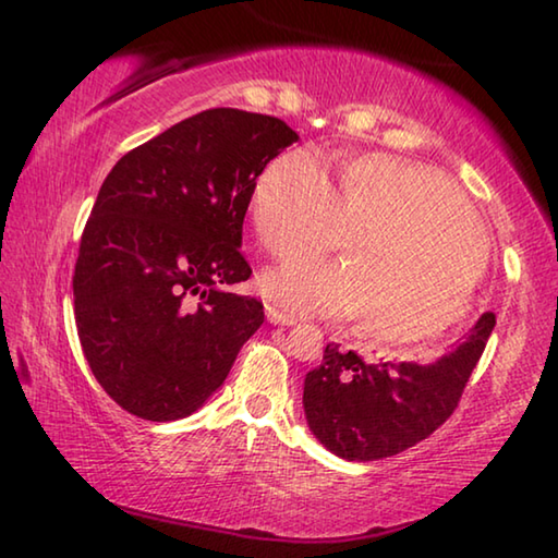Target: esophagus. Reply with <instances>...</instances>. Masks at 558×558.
<instances>
[{
  "mask_svg": "<svg viewBox=\"0 0 558 558\" xmlns=\"http://www.w3.org/2000/svg\"><path fill=\"white\" fill-rule=\"evenodd\" d=\"M266 317H268V323L270 325H280V327H292L298 323L295 317H290V315H286V313H280L278 307H272V305H268L266 307Z\"/></svg>",
  "mask_w": 558,
  "mask_h": 558,
  "instance_id": "1",
  "label": "esophagus"
}]
</instances>
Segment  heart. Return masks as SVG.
Wrapping results in <instances>:
<instances>
[{
	"instance_id": "1",
	"label": "heart",
	"mask_w": 558,
	"mask_h": 558,
	"mask_svg": "<svg viewBox=\"0 0 558 558\" xmlns=\"http://www.w3.org/2000/svg\"><path fill=\"white\" fill-rule=\"evenodd\" d=\"M251 216L272 256L323 253L354 235L349 260L298 256L260 286L288 313L359 315V329L386 344L428 342L456 325L489 258L458 186L391 155L349 159L335 189L319 157L290 149L256 179Z\"/></svg>"
}]
</instances>
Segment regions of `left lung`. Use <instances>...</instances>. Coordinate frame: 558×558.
<instances>
[{"label": "left lung", "mask_w": 558, "mask_h": 558, "mask_svg": "<svg viewBox=\"0 0 558 558\" xmlns=\"http://www.w3.org/2000/svg\"><path fill=\"white\" fill-rule=\"evenodd\" d=\"M493 327L495 315L485 313L465 342L428 364L364 362L327 344L302 391L310 430L329 452L356 462L413 448L456 411Z\"/></svg>", "instance_id": "left-lung-1"}]
</instances>
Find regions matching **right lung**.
Here are the masks:
<instances>
[{
    "mask_svg": "<svg viewBox=\"0 0 558 558\" xmlns=\"http://www.w3.org/2000/svg\"><path fill=\"white\" fill-rule=\"evenodd\" d=\"M298 132L260 112L204 110L118 159L81 239L73 310L90 372L145 421L202 409L263 325L243 219Z\"/></svg>",
    "mask_w": 558,
    "mask_h": 558,
    "instance_id": "right-lung-1",
    "label": "right lung"
}]
</instances>
